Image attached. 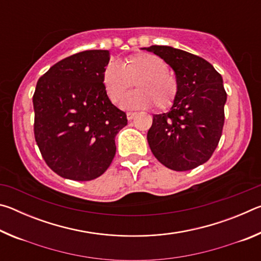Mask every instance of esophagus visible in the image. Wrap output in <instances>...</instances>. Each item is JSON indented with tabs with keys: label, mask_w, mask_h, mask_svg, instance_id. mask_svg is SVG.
<instances>
[{
	"label": "esophagus",
	"mask_w": 261,
	"mask_h": 261,
	"mask_svg": "<svg viewBox=\"0 0 261 261\" xmlns=\"http://www.w3.org/2000/svg\"><path fill=\"white\" fill-rule=\"evenodd\" d=\"M136 115H137V113H131V112H127V113H126V117H127V120L131 121L132 118H134V117L136 116Z\"/></svg>",
	"instance_id": "esophagus-1"
}]
</instances>
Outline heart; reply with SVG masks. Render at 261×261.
<instances>
[{"label": "heart", "mask_w": 261, "mask_h": 261, "mask_svg": "<svg viewBox=\"0 0 261 261\" xmlns=\"http://www.w3.org/2000/svg\"><path fill=\"white\" fill-rule=\"evenodd\" d=\"M134 83L137 90L123 99V108L141 109L154 105L165 112L177 98V81L168 72L166 62L153 54L137 53L125 57L121 65L110 62L103 70V88L113 103H117Z\"/></svg>", "instance_id": "obj_1"}]
</instances>
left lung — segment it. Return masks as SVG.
<instances>
[{
  "instance_id": "1",
  "label": "left lung",
  "mask_w": 261,
  "mask_h": 261,
  "mask_svg": "<svg viewBox=\"0 0 261 261\" xmlns=\"http://www.w3.org/2000/svg\"><path fill=\"white\" fill-rule=\"evenodd\" d=\"M143 49L165 60L178 83L171 109L153 115L147 132L151 151L171 170L194 169L210 160L222 136L227 101L222 77L210 62L191 53L168 46Z\"/></svg>"
}]
</instances>
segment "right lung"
Wrapping results in <instances>:
<instances>
[{"label":"right lung","mask_w":261,"mask_h":261,"mask_svg":"<svg viewBox=\"0 0 261 261\" xmlns=\"http://www.w3.org/2000/svg\"><path fill=\"white\" fill-rule=\"evenodd\" d=\"M108 50H85L57 62L33 94L34 138L47 166L63 178L102 175L116 153L115 137L126 114L110 102L102 73Z\"/></svg>","instance_id":"right-lung-1"}]
</instances>
